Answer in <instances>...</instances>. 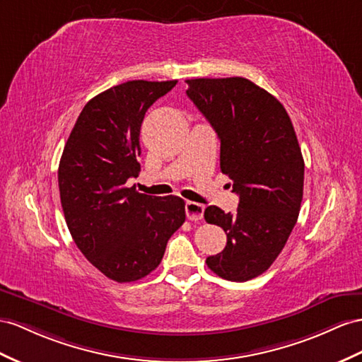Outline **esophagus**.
I'll list each match as a JSON object with an SVG mask.
<instances>
[{
  "label": "esophagus",
  "mask_w": 362,
  "mask_h": 362,
  "mask_svg": "<svg viewBox=\"0 0 362 362\" xmlns=\"http://www.w3.org/2000/svg\"><path fill=\"white\" fill-rule=\"evenodd\" d=\"M185 212H187V217L191 221H199L203 218L205 206L200 205V203H196V202H187V205H185Z\"/></svg>",
  "instance_id": "obj_1"
}]
</instances>
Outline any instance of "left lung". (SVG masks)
<instances>
[{
  "instance_id": "1",
  "label": "left lung",
  "mask_w": 362,
  "mask_h": 362,
  "mask_svg": "<svg viewBox=\"0 0 362 362\" xmlns=\"http://www.w3.org/2000/svg\"><path fill=\"white\" fill-rule=\"evenodd\" d=\"M187 95L220 139V170L240 196L235 214L217 206L205 220L223 228L226 246L206 258L229 281L269 269L298 218L304 160L292 120L271 93L246 78L188 79Z\"/></svg>"
}]
</instances>
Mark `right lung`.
Instances as JSON below:
<instances>
[{"mask_svg": "<svg viewBox=\"0 0 362 362\" xmlns=\"http://www.w3.org/2000/svg\"><path fill=\"white\" fill-rule=\"evenodd\" d=\"M175 84L128 81L102 91L82 108L61 156L58 183L70 234L87 260L117 283L153 272L185 221L183 199L127 187L141 171L146 110Z\"/></svg>", "mask_w": 362, "mask_h": 362, "instance_id": "obj_1", "label": "right lung"}]
</instances>
